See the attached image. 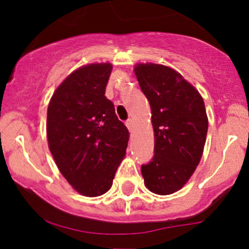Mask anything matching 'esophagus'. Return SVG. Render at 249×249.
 <instances>
[{
  "mask_svg": "<svg viewBox=\"0 0 249 249\" xmlns=\"http://www.w3.org/2000/svg\"><path fill=\"white\" fill-rule=\"evenodd\" d=\"M126 126L128 128V131L133 132V130L135 128V123L133 119H128V121L126 122Z\"/></svg>",
  "mask_w": 249,
  "mask_h": 249,
  "instance_id": "1",
  "label": "esophagus"
}]
</instances>
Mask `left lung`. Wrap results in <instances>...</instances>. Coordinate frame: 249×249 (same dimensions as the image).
<instances>
[{"instance_id":"1","label":"left lung","mask_w":249,"mask_h":249,"mask_svg":"<svg viewBox=\"0 0 249 249\" xmlns=\"http://www.w3.org/2000/svg\"><path fill=\"white\" fill-rule=\"evenodd\" d=\"M134 74L151 109L155 156L142 165L144 185L166 196L184 187L199 164L208 130L204 99L168 66L137 64Z\"/></svg>"}]
</instances>
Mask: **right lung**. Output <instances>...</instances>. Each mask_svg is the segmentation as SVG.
<instances>
[{
	"label": "right lung",
	"mask_w": 249,
	"mask_h": 249,
	"mask_svg": "<svg viewBox=\"0 0 249 249\" xmlns=\"http://www.w3.org/2000/svg\"><path fill=\"white\" fill-rule=\"evenodd\" d=\"M111 69L110 62L82 66L49 102V149L62 177L85 197L101 196L111 188L130 138L105 95Z\"/></svg>",
	"instance_id": "right-lung-1"
}]
</instances>
